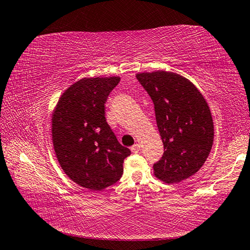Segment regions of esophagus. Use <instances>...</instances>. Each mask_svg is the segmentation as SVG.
<instances>
[{
    "instance_id": "1",
    "label": "esophagus",
    "mask_w": 250,
    "mask_h": 250,
    "mask_svg": "<svg viewBox=\"0 0 250 250\" xmlns=\"http://www.w3.org/2000/svg\"><path fill=\"white\" fill-rule=\"evenodd\" d=\"M140 149H141V146H140V144H134L133 146H131V152L132 153H134V154H137V153H139L140 152Z\"/></svg>"
}]
</instances>
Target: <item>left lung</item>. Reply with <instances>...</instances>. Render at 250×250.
<instances>
[{"mask_svg": "<svg viewBox=\"0 0 250 250\" xmlns=\"http://www.w3.org/2000/svg\"><path fill=\"white\" fill-rule=\"evenodd\" d=\"M137 79L153 101L164 154L153 165L167 184L180 183L203 166L214 138L208 103L189 80L172 72L139 73Z\"/></svg>", "mask_w": 250, "mask_h": 250, "instance_id": "left-lung-1", "label": "left lung"}]
</instances>
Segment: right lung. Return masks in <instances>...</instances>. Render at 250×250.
I'll return each mask as SVG.
<instances>
[{"instance_id": "obj_1", "label": "right lung", "mask_w": 250, "mask_h": 250, "mask_svg": "<svg viewBox=\"0 0 250 250\" xmlns=\"http://www.w3.org/2000/svg\"><path fill=\"white\" fill-rule=\"evenodd\" d=\"M120 82L112 78L82 79L62 94L52 113V141L67 177L89 190L116 184L131 151L118 142L105 117V104Z\"/></svg>"}]
</instances>
